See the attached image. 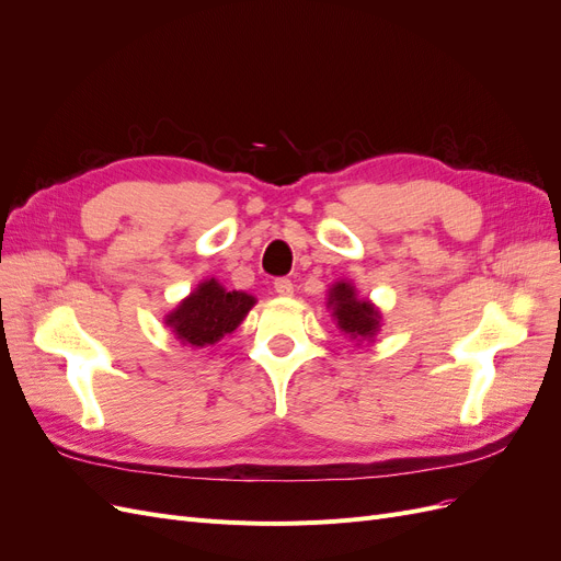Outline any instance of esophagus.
I'll return each instance as SVG.
<instances>
[{"label":"esophagus","instance_id":"esophagus-1","mask_svg":"<svg viewBox=\"0 0 561 561\" xmlns=\"http://www.w3.org/2000/svg\"><path fill=\"white\" fill-rule=\"evenodd\" d=\"M274 287H276V293H278L280 297H293V293H295V285H293L290 278H278V280L274 283Z\"/></svg>","mask_w":561,"mask_h":561}]
</instances>
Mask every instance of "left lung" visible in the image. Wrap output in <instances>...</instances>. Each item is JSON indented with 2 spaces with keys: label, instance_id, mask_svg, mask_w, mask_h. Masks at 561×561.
Returning a JSON list of instances; mask_svg holds the SVG:
<instances>
[{
  "label": "left lung",
  "instance_id": "left-lung-1",
  "mask_svg": "<svg viewBox=\"0 0 561 561\" xmlns=\"http://www.w3.org/2000/svg\"><path fill=\"white\" fill-rule=\"evenodd\" d=\"M328 309H332L336 328L355 339V342L375 339L381 328V311L369 299H360L353 283L336 280L330 287Z\"/></svg>",
  "mask_w": 561,
  "mask_h": 561
}]
</instances>
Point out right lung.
Segmentation results:
<instances>
[{
  "instance_id": "right-lung-1",
  "label": "right lung",
  "mask_w": 561,
  "mask_h": 561,
  "mask_svg": "<svg viewBox=\"0 0 561 561\" xmlns=\"http://www.w3.org/2000/svg\"><path fill=\"white\" fill-rule=\"evenodd\" d=\"M252 307V295L229 293L215 278H208L198 283L196 290L165 316V325L173 328L182 344L203 348L217 344L225 334H231Z\"/></svg>"
}]
</instances>
